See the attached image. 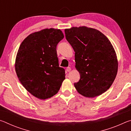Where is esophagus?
Wrapping results in <instances>:
<instances>
[{
	"mask_svg": "<svg viewBox=\"0 0 131 131\" xmlns=\"http://www.w3.org/2000/svg\"><path fill=\"white\" fill-rule=\"evenodd\" d=\"M70 70H71V68L70 67H68L67 68H66V71H67V72H70Z\"/></svg>",
	"mask_w": 131,
	"mask_h": 131,
	"instance_id": "obj_1",
	"label": "esophagus"
}]
</instances>
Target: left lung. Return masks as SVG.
Instances as JSON below:
<instances>
[{
    "label": "left lung",
    "instance_id": "obj_1",
    "mask_svg": "<svg viewBox=\"0 0 131 131\" xmlns=\"http://www.w3.org/2000/svg\"><path fill=\"white\" fill-rule=\"evenodd\" d=\"M66 39L75 52L80 79L74 85L87 97L99 96L112 85L118 70L116 51L105 35L87 26L65 29Z\"/></svg>",
    "mask_w": 131,
    "mask_h": 131
}]
</instances>
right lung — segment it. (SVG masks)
<instances>
[{
    "label": "right lung",
    "mask_w": 131,
    "mask_h": 131,
    "mask_svg": "<svg viewBox=\"0 0 131 131\" xmlns=\"http://www.w3.org/2000/svg\"><path fill=\"white\" fill-rule=\"evenodd\" d=\"M64 36L60 29H44L30 34L18 50L15 69L24 88L37 98L46 99L57 94L65 79L59 66L57 46Z\"/></svg>",
    "instance_id": "obj_1"
}]
</instances>
